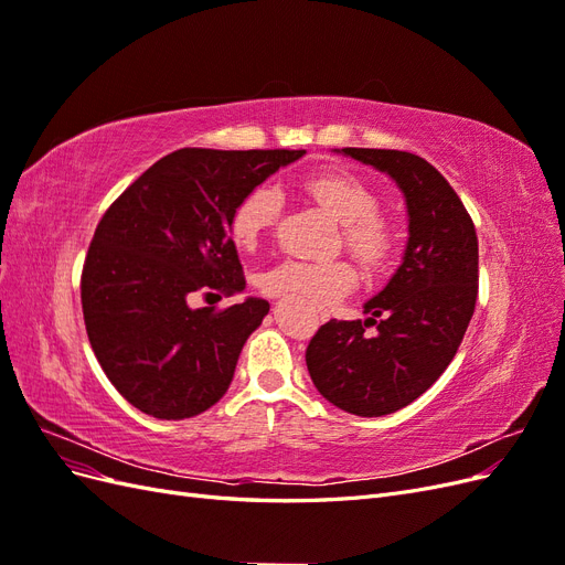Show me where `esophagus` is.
<instances>
[{"label":"esophagus","instance_id":"1","mask_svg":"<svg viewBox=\"0 0 565 565\" xmlns=\"http://www.w3.org/2000/svg\"><path fill=\"white\" fill-rule=\"evenodd\" d=\"M324 320H328V316H324V313H320V322H324Z\"/></svg>","mask_w":565,"mask_h":565}]
</instances>
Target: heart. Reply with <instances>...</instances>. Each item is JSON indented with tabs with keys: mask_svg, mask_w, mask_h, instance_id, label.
<instances>
[{
	"mask_svg": "<svg viewBox=\"0 0 565 565\" xmlns=\"http://www.w3.org/2000/svg\"><path fill=\"white\" fill-rule=\"evenodd\" d=\"M306 191L341 221V241L370 273H384L398 249V233L380 214L382 198L374 188L341 172H322L306 181ZM282 193L278 185L259 183L235 204L231 214V237L241 247H254L278 224ZM358 282V273L347 259H285L262 270L259 287L266 295H295L316 306H330L347 297Z\"/></svg>",
	"mask_w": 565,
	"mask_h": 565,
	"instance_id": "heart-1",
	"label": "heart"
}]
</instances>
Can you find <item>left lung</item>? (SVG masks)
<instances>
[{"mask_svg": "<svg viewBox=\"0 0 565 565\" xmlns=\"http://www.w3.org/2000/svg\"><path fill=\"white\" fill-rule=\"evenodd\" d=\"M341 152L403 188L409 241L396 276L365 303L372 318L320 324L306 365L332 405L382 417L417 401L452 363L476 309L478 237L452 185L424 158L384 148Z\"/></svg>", "mask_w": 565, "mask_h": 565, "instance_id": "left-lung-1", "label": "left lung"}]
</instances>
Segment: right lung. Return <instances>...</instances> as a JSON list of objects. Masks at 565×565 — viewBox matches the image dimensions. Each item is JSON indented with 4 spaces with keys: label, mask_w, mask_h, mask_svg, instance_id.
<instances>
[{
    "label": "right lung",
    "mask_w": 565,
    "mask_h": 565,
    "mask_svg": "<svg viewBox=\"0 0 565 565\" xmlns=\"http://www.w3.org/2000/svg\"><path fill=\"white\" fill-rule=\"evenodd\" d=\"M303 152L181 148L100 216L79 280L84 324L106 377L141 413L195 417L228 391L268 301L191 303L245 289L231 214L249 188Z\"/></svg>",
    "instance_id": "obj_1"
}]
</instances>
